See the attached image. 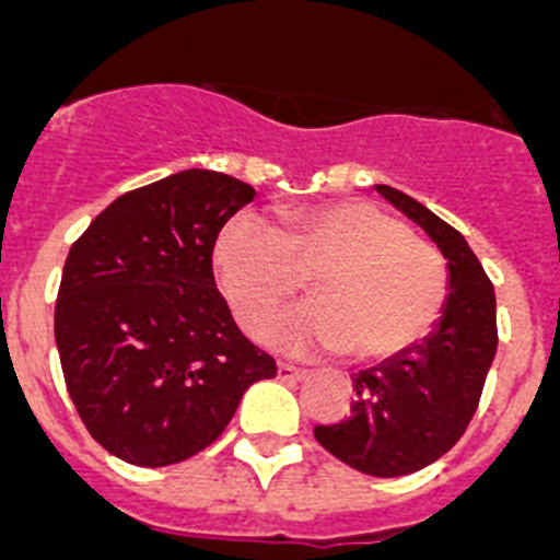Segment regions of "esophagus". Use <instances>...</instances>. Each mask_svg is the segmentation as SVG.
Segmentation results:
<instances>
[{"label": "esophagus", "mask_w": 560, "mask_h": 560, "mask_svg": "<svg viewBox=\"0 0 560 560\" xmlns=\"http://www.w3.org/2000/svg\"><path fill=\"white\" fill-rule=\"evenodd\" d=\"M276 374H279L281 382H301L306 376V371H304V368L290 365V362H279V368H276Z\"/></svg>", "instance_id": "esophagus-1"}]
</instances>
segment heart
<instances>
[{"mask_svg": "<svg viewBox=\"0 0 560 560\" xmlns=\"http://www.w3.org/2000/svg\"><path fill=\"white\" fill-rule=\"evenodd\" d=\"M211 265L248 331L259 329L312 270L315 301L276 317L265 340L290 354L349 351L382 362L435 329L450 273L432 245L368 200H331L284 214L281 229L243 211L220 229Z\"/></svg>", "mask_w": 560, "mask_h": 560, "instance_id": "heart-1", "label": "heart"}]
</instances>
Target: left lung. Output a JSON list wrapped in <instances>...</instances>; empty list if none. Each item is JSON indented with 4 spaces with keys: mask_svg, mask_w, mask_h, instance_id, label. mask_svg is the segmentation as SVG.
I'll return each instance as SVG.
<instances>
[{
    "mask_svg": "<svg viewBox=\"0 0 560 560\" xmlns=\"http://www.w3.org/2000/svg\"><path fill=\"white\" fill-rule=\"evenodd\" d=\"M376 192L438 245L450 270V295L435 329L416 349L351 376V416L315 427V438L362 475L401 477L435 463L466 432L497 354V299L460 231L393 186L380 184Z\"/></svg>",
    "mask_w": 560,
    "mask_h": 560,
    "instance_id": "left-lung-1",
    "label": "left lung"
}]
</instances>
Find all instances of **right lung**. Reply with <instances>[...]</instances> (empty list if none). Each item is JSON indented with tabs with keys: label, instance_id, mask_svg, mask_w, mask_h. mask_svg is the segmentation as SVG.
<instances>
[{
	"label": "right lung",
	"instance_id": "right-lung-1",
	"mask_svg": "<svg viewBox=\"0 0 560 560\" xmlns=\"http://www.w3.org/2000/svg\"><path fill=\"white\" fill-rule=\"evenodd\" d=\"M254 186L184 170L125 192L72 245L55 342L69 396L100 446L133 466L198 455L276 362L236 329L214 284L220 229Z\"/></svg>",
	"mask_w": 560,
	"mask_h": 560
}]
</instances>
